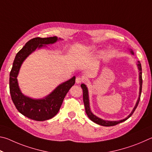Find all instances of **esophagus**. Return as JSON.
Returning <instances> with one entry per match:
<instances>
[{"mask_svg":"<svg viewBox=\"0 0 152 152\" xmlns=\"http://www.w3.org/2000/svg\"><path fill=\"white\" fill-rule=\"evenodd\" d=\"M83 78L81 77H79V76H78V77H76V79H75V82H76V83H81L82 81H83Z\"/></svg>","mask_w":152,"mask_h":152,"instance_id":"obj_1","label":"esophagus"}]
</instances>
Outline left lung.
Listing matches in <instances>:
<instances>
[{
    "instance_id": "left-lung-1",
    "label": "left lung",
    "mask_w": 152,
    "mask_h": 152,
    "mask_svg": "<svg viewBox=\"0 0 152 152\" xmlns=\"http://www.w3.org/2000/svg\"><path fill=\"white\" fill-rule=\"evenodd\" d=\"M130 53H131L132 55H134V51H133L132 49H129ZM137 66L138 70H139V82H140V92H139V97H138V99L137 100V102L135 103V107L133 109V110L132 111L131 113L126 118L121 119V120L119 121H107V120H104L100 118H98L97 116L94 115V113L91 112V109H90V104H89V91H88V89L86 86V84L82 83L81 85V87L82 89H83V103H84V105H85V108H86V112L87 113L88 118L91 119L92 121H94V123L99 124L100 126H106V127H109V126H115V125L120 124L121 122L125 121L127 120V119L132 116V115L135 110V109L137 108L138 103L140 102V97H141V93H142V65H141V63L139 61H137Z\"/></svg>"
}]
</instances>
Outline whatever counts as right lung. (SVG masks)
I'll return each instance as SVG.
<instances>
[{"label":"right lung","instance_id":"add662e5","mask_svg":"<svg viewBox=\"0 0 152 152\" xmlns=\"http://www.w3.org/2000/svg\"><path fill=\"white\" fill-rule=\"evenodd\" d=\"M59 40L63 39H58L57 37L32 39L18 52L15 58L9 79L11 99L17 110L31 119L39 121H45L56 115L59 111L66 94L75 83V77L73 76L68 81L58 85L50 94L41 99H33L25 95L18 86V75L21 65L28 56L37 49L47 47V45L53 44Z\"/></svg>","mask_w":152,"mask_h":152}]
</instances>
